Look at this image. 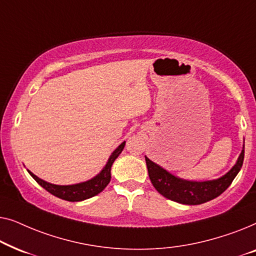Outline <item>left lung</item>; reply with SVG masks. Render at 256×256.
<instances>
[{"instance_id": "left-lung-1", "label": "left lung", "mask_w": 256, "mask_h": 256, "mask_svg": "<svg viewBox=\"0 0 256 256\" xmlns=\"http://www.w3.org/2000/svg\"><path fill=\"white\" fill-rule=\"evenodd\" d=\"M244 157V144L236 162L228 172L211 180H186L174 176L158 164L146 156L149 178L154 188L163 197L185 205H199L210 202L222 194L230 186L242 166Z\"/></svg>"}]
</instances>
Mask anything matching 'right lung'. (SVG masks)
I'll use <instances>...</instances> for the list:
<instances>
[{
	"label": "right lung",
	"mask_w": 256,
	"mask_h": 256,
	"mask_svg": "<svg viewBox=\"0 0 256 256\" xmlns=\"http://www.w3.org/2000/svg\"><path fill=\"white\" fill-rule=\"evenodd\" d=\"M126 141L122 142L116 149L112 152V155L108 158L107 163L104 164L102 170L100 171L96 176H94L90 180L86 182H82V183L71 184V185H57L48 183L40 180V177H37L36 174H34L30 170H28V172L30 174V176L40 185L42 188H44L48 192H50L51 194L56 196V197L64 199L68 202H82L85 199L92 198L98 194H100L104 188L107 186L108 183L110 182V170L112 166H113L114 160L118 158V155L122 152V150L124 148Z\"/></svg>",
	"instance_id": "1"
}]
</instances>
